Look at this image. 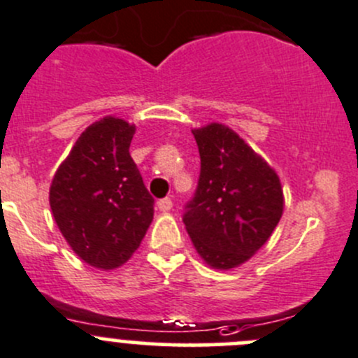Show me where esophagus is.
I'll list each match as a JSON object with an SVG mask.
<instances>
[{"label":"esophagus","mask_w":358,"mask_h":358,"mask_svg":"<svg viewBox=\"0 0 358 358\" xmlns=\"http://www.w3.org/2000/svg\"><path fill=\"white\" fill-rule=\"evenodd\" d=\"M157 208L161 211H169L173 208V201L169 197H164V199L157 201Z\"/></svg>","instance_id":"esophagus-1"}]
</instances>
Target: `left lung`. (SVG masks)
Returning <instances> with one entry per match:
<instances>
[{"label":"left lung","instance_id":"left-lung-1","mask_svg":"<svg viewBox=\"0 0 358 358\" xmlns=\"http://www.w3.org/2000/svg\"><path fill=\"white\" fill-rule=\"evenodd\" d=\"M201 175L183 224L201 259L229 271L255 255L283 215V189L275 169L238 133L211 122L192 129Z\"/></svg>","mask_w":358,"mask_h":358}]
</instances>
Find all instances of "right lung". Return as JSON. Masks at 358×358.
<instances>
[{
    "label": "right lung",
    "mask_w": 358,
    "mask_h": 358,
    "mask_svg": "<svg viewBox=\"0 0 358 358\" xmlns=\"http://www.w3.org/2000/svg\"><path fill=\"white\" fill-rule=\"evenodd\" d=\"M134 124L103 117L78 136L52 178L54 220L73 252L103 271L131 259L154 218L129 147Z\"/></svg>",
    "instance_id": "1"
}]
</instances>
